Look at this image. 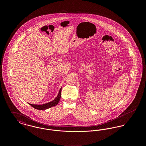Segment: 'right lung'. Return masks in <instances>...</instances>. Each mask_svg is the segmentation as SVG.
<instances>
[{
  "label": "right lung",
  "mask_w": 146,
  "mask_h": 146,
  "mask_svg": "<svg viewBox=\"0 0 146 146\" xmlns=\"http://www.w3.org/2000/svg\"><path fill=\"white\" fill-rule=\"evenodd\" d=\"M61 89H62V88L60 89V90L59 91V92H58V94L57 96L55 98L53 101H52L51 102H48V103L45 104H40V105L30 104H30L32 107L35 108V109H36V110H45L48 109L49 108H51L52 107L55 106L56 105L58 104V103L60 101V98L61 96Z\"/></svg>",
  "instance_id": "add662e5"
}]
</instances>
